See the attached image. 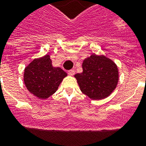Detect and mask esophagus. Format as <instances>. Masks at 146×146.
<instances>
[{
	"instance_id": "1",
	"label": "esophagus",
	"mask_w": 146,
	"mask_h": 146,
	"mask_svg": "<svg viewBox=\"0 0 146 146\" xmlns=\"http://www.w3.org/2000/svg\"><path fill=\"white\" fill-rule=\"evenodd\" d=\"M68 74L70 76H73L75 74V70H68Z\"/></svg>"
}]
</instances>
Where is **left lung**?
Masks as SVG:
<instances>
[{"mask_svg": "<svg viewBox=\"0 0 146 146\" xmlns=\"http://www.w3.org/2000/svg\"><path fill=\"white\" fill-rule=\"evenodd\" d=\"M83 72L74 76L84 94L93 100L108 97L118 82V68L104 55L92 54L83 61Z\"/></svg>", "mask_w": 146, "mask_h": 146, "instance_id": "obj_1", "label": "left lung"}]
</instances>
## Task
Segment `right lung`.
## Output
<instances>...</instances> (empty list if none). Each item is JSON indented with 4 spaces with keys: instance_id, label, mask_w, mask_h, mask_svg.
I'll return each instance as SVG.
<instances>
[{
    "instance_id": "right-lung-1",
    "label": "right lung",
    "mask_w": 146,
    "mask_h": 146,
    "mask_svg": "<svg viewBox=\"0 0 146 146\" xmlns=\"http://www.w3.org/2000/svg\"><path fill=\"white\" fill-rule=\"evenodd\" d=\"M67 73L52 65L50 56L35 59L25 68L24 83L29 92L40 99H46L58 90Z\"/></svg>"
}]
</instances>
